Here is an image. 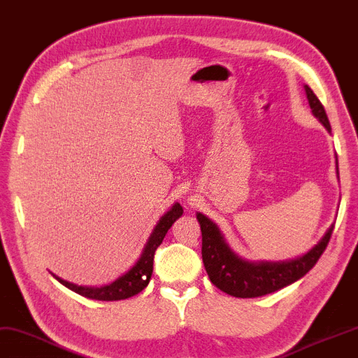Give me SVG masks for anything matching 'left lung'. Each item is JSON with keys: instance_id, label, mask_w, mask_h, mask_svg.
<instances>
[{"instance_id": "left-lung-1", "label": "left lung", "mask_w": 358, "mask_h": 358, "mask_svg": "<svg viewBox=\"0 0 358 358\" xmlns=\"http://www.w3.org/2000/svg\"><path fill=\"white\" fill-rule=\"evenodd\" d=\"M305 93L313 114L320 120L327 131L331 132L325 108L320 103L317 96L313 93L308 85H305ZM196 220L201 226V255L210 282L221 292L243 299L274 293L303 278L319 261L322 253L325 252L332 230H334V224H331V227L327 230L325 236L319 241L317 245H314L308 253L297 257V259L280 262H248L231 252L217 224L204 217L203 213H198Z\"/></svg>"}]
</instances>
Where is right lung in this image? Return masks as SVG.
Returning <instances> with one entry per match:
<instances>
[{
    "label": "right lung",
    "instance_id": "right-lung-1",
    "mask_svg": "<svg viewBox=\"0 0 358 358\" xmlns=\"http://www.w3.org/2000/svg\"><path fill=\"white\" fill-rule=\"evenodd\" d=\"M181 215H182V207L180 206V203H176L172 206V209L169 212H166L160 218V221L157 222V226L154 227L152 234L149 236L143 252H141V256L138 257V261L136 262L134 267L124 273L119 279L111 282V284L103 285V287H82V285L73 284V282L57 278L53 273L52 274L61 282L62 285L70 288L71 292L78 293L80 296H85L88 299H96V301H122V299L136 296L141 292V289H145L146 285L149 284V279L152 276L155 250L162 244L163 238L166 236V234H168V230L171 229L172 224L176 222Z\"/></svg>",
    "mask_w": 358,
    "mask_h": 358
}]
</instances>
